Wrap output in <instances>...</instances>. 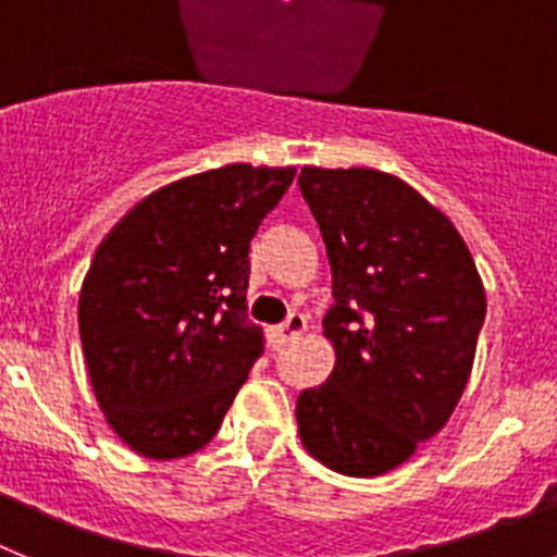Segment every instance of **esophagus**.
<instances>
[{"mask_svg": "<svg viewBox=\"0 0 557 557\" xmlns=\"http://www.w3.org/2000/svg\"><path fill=\"white\" fill-rule=\"evenodd\" d=\"M304 332H307V318H304L301 312H293L282 326L273 329L275 346H284V343H289V339H298Z\"/></svg>", "mask_w": 557, "mask_h": 557, "instance_id": "obj_1", "label": "esophagus"}]
</instances>
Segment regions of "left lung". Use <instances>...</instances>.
I'll return each mask as SVG.
<instances>
[{"mask_svg": "<svg viewBox=\"0 0 557 557\" xmlns=\"http://www.w3.org/2000/svg\"><path fill=\"white\" fill-rule=\"evenodd\" d=\"M332 264L334 371L298 396L301 444L337 474L379 476L444 430L474 366L485 287L462 236L396 175H298Z\"/></svg>", "mask_w": 557, "mask_h": 557, "instance_id": "1", "label": "left lung"}]
</instances>
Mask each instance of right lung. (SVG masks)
Masks as SVG:
<instances>
[{
    "mask_svg": "<svg viewBox=\"0 0 557 557\" xmlns=\"http://www.w3.org/2000/svg\"><path fill=\"white\" fill-rule=\"evenodd\" d=\"M295 166L228 164L166 184L97 248L77 323L97 405L122 444L175 460L218 435L264 334L248 321L250 239Z\"/></svg>",
    "mask_w": 557,
    "mask_h": 557,
    "instance_id": "add662e5",
    "label": "right lung"
}]
</instances>
